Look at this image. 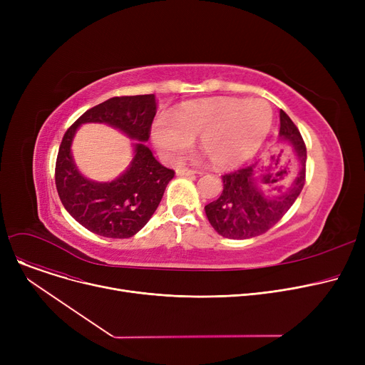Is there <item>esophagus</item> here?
<instances>
[{"label":"esophagus","mask_w":365,"mask_h":365,"mask_svg":"<svg viewBox=\"0 0 365 365\" xmlns=\"http://www.w3.org/2000/svg\"><path fill=\"white\" fill-rule=\"evenodd\" d=\"M197 171L190 170V168H185V167H178L176 168V175L178 176H194Z\"/></svg>","instance_id":"obj_1"}]
</instances>
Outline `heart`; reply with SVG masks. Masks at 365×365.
I'll return each mask as SVG.
<instances>
[{"mask_svg": "<svg viewBox=\"0 0 365 365\" xmlns=\"http://www.w3.org/2000/svg\"><path fill=\"white\" fill-rule=\"evenodd\" d=\"M271 105L263 99H223L190 105L175 117L160 118L152 139L161 155L176 161L200 139L216 167H234L250 158L272 125Z\"/></svg>", "mask_w": 365, "mask_h": 365, "instance_id": "1", "label": "heart"}]
</instances>
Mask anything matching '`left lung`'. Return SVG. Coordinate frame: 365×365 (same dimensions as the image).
<instances>
[{
    "mask_svg": "<svg viewBox=\"0 0 365 365\" xmlns=\"http://www.w3.org/2000/svg\"><path fill=\"white\" fill-rule=\"evenodd\" d=\"M279 140L292 146L300 164L297 178L281 194L267 195L263 190V180L259 178L263 171L259 163L222 176L220 197L204 207L210 225L219 235L247 240L264 234L281 220L300 195L304 185L306 146L300 131L284 110H279Z\"/></svg>",
    "mask_w": 365,
    "mask_h": 365,
    "instance_id": "1",
    "label": "left lung"
}]
</instances>
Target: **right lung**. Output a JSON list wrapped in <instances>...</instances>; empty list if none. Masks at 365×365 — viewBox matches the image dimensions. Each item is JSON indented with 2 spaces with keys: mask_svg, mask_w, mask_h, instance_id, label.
Returning <instances> with one entry per match:
<instances>
[{
  "mask_svg": "<svg viewBox=\"0 0 365 365\" xmlns=\"http://www.w3.org/2000/svg\"><path fill=\"white\" fill-rule=\"evenodd\" d=\"M157 113L155 94L121 96L84 112L65 133L56 161V187L66 212L90 232L130 238L149 222L175 171L164 167L146 146ZM87 122L108 123L136 140L128 170L110 182L87 180L76 167L70 146Z\"/></svg>",
  "mask_w": 365,
  "mask_h": 365,
  "instance_id": "1",
  "label": "right lung"
}]
</instances>
